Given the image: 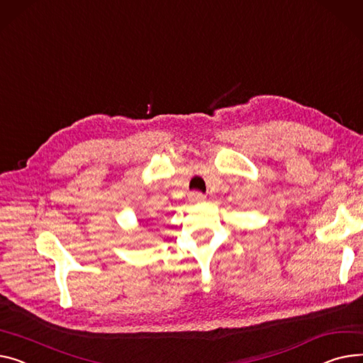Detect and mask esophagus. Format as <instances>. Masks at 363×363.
I'll return each instance as SVG.
<instances>
[{
    "label": "esophagus",
    "instance_id": "esophagus-1",
    "mask_svg": "<svg viewBox=\"0 0 363 363\" xmlns=\"http://www.w3.org/2000/svg\"><path fill=\"white\" fill-rule=\"evenodd\" d=\"M207 197L204 194H201V192H191V196H189V200L192 203H204Z\"/></svg>",
    "mask_w": 363,
    "mask_h": 363
}]
</instances>
